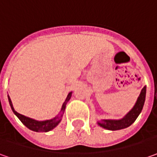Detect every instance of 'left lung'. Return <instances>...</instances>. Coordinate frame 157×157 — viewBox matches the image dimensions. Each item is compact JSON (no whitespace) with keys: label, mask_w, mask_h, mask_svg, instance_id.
Masks as SVG:
<instances>
[{"label":"left lung","mask_w":157,"mask_h":157,"mask_svg":"<svg viewBox=\"0 0 157 157\" xmlns=\"http://www.w3.org/2000/svg\"><path fill=\"white\" fill-rule=\"evenodd\" d=\"M145 98H146V86H144L143 89L141 90L140 96L138 97L137 101L132 108V110L125 117L120 119H101L98 121V125L105 129L111 131L120 130L130 126L141 113L145 103Z\"/></svg>","instance_id":"left-lung-1"}]
</instances>
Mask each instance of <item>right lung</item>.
<instances>
[{
    "label": "right lung",
    "mask_w": 157,
    "mask_h": 157,
    "mask_svg": "<svg viewBox=\"0 0 157 157\" xmlns=\"http://www.w3.org/2000/svg\"><path fill=\"white\" fill-rule=\"evenodd\" d=\"M71 96L72 92H69L67 97V98H66L65 102L63 103V105L61 106V110H60L59 114H58L53 119H48V120H43V121H38V120H36V119L28 118V117H26V116L22 115V114L16 112L14 107H13V105H12V102H11L10 96H8V98H9V102H10V107L11 109H12V111H13V113H15V115L21 120V122L26 127H28L29 129H31V130L34 131V132H48V131L52 130L54 127H56L59 124V122L61 121L62 116H63L64 112H65L66 105H67V102L69 101V99L71 98Z\"/></svg>",
    "instance_id": "1"
}]
</instances>
